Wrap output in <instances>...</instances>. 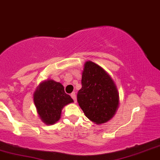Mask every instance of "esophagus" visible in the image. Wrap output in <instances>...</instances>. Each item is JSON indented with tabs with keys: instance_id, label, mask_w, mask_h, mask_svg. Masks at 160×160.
Wrapping results in <instances>:
<instances>
[{
	"instance_id": "obj_1",
	"label": "esophagus",
	"mask_w": 160,
	"mask_h": 160,
	"mask_svg": "<svg viewBox=\"0 0 160 160\" xmlns=\"http://www.w3.org/2000/svg\"><path fill=\"white\" fill-rule=\"evenodd\" d=\"M71 97L72 98V99L74 100V102H77V95H76V93L75 92H72V93H71Z\"/></svg>"
}]
</instances>
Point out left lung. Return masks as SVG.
Listing matches in <instances>:
<instances>
[{
  "instance_id": "left-lung-1",
  "label": "left lung",
  "mask_w": 160,
  "mask_h": 160,
  "mask_svg": "<svg viewBox=\"0 0 160 160\" xmlns=\"http://www.w3.org/2000/svg\"><path fill=\"white\" fill-rule=\"evenodd\" d=\"M81 83L77 102L86 117L96 124L110 120L118 105V92L107 72L94 62H87Z\"/></svg>"
}]
</instances>
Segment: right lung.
<instances>
[{
    "label": "right lung",
    "mask_w": 160,
    "mask_h": 160,
    "mask_svg": "<svg viewBox=\"0 0 160 160\" xmlns=\"http://www.w3.org/2000/svg\"><path fill=\"white\" fill-rule=\"evenodd\" d=\"M62 83L47 80L39 85L34 95V102L40 118L47 125H53L61 118L64 106L72 102Z\"/></svg>",
    "instance_id": "add662e5"
}]
</instances>
